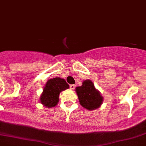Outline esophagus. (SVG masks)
Masks as SVG:
<instances>
[{"instance_id":"1","label":"esophagus","mask_w":146,"mask_h":146,"mask_svg":"<svg viewBox=\"0 0 146 146\" xmlns=\"http://www.w3.org/2000/svg\"><path fill=\"white\" fill-rule=\"evenodd\" d=\"M70 89H72V90H74V89L75 88V85H74V84H71V85L70 86Z\"/></svg>"}]
</instances>
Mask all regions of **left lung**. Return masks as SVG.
<instances>
[{
    "mask_svg": "<svg viewBox=\"0 0 146 146\" xmlns=\"http://www.w3.org/2000/svg\"><path fill=\"white\" fill-rule=\"evenodd\" d=\"M76 92L80 104L86 109L94 110L100 107L102 104L103 98L100 92L95 89V86L90 80L84 81L82 86L76 87Z\"/></svg>",
    "mask_w": 146,
    "mask_h": 146,
    "instance_id": "obj_1",
    "label": "left lung"
}]
</instances>
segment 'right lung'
<instances>
[{
	"label": "right lung",
	"instance_id": "add662e5",
	"mask_svg": "<svg viewBox=\"0 0 146 146\" xmlns=\"http://www.w3.org/2000/svg\"><path fill=\"white\" fill-rule=\"evenodd\" d=\"M69 88L68 84L63 79L57 77L48 80L43 89L40 102L46 107L55 106L58 102L60 92Z\"/></svg>",
	"mask_w": 146,
	"mask_h": 146
}]
</instances>
